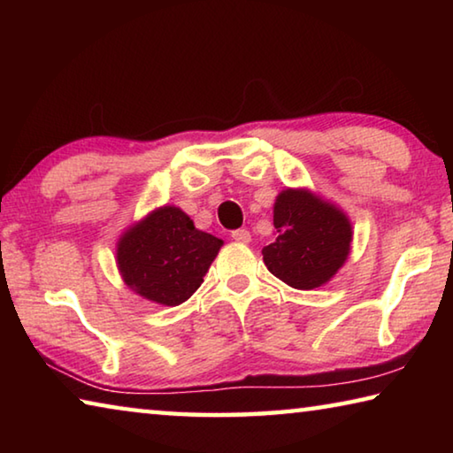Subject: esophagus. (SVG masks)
<instances>
[{
	"mask_svg": "<svg viewBox=\"0 0 453 453\" xmlns=\"http://www.w3.org/2000/svg\"><path fill=\"white\" fill-rule=\"evenodd\" d=\"M232 237L240 243H250L251 242V234L248 232V229H235V232H232Z\"/></svg>",
	"mask_w": 453,
	"mask_h": 453,
	"instance_id": "34e87169",
	"label": "esophagus"
}]
</instances>
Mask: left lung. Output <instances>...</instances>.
<instances>
[{
  "mask_svg": "<svg viewBox=\"0 0 453 453\" xmlns=\"http://www.w3.org/2000/svg\"><path fill=\"white\" fill-rule=\"evenodd\" d=\"M275 240L264 248V264L296 289L332 281L351 251L354 227L348 213L308 188L281 189L273 203Z\"/></svg>",
  "mask_w": 453,
  "mask_h": 453,
  "instance_id": "8db88e82",
  "label": "left lung"
}]
</instances>
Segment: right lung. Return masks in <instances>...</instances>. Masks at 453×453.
<instances>
[{
  "label": "right lung",
  "mask_w": 453,
  "mask_h": 453,
  "mask_svg": "<svg viewBox=\"0 0 453 453\" xmlns=\"http://www.w3.org/2000/svg\"><path fill=\"white\" fill-rule=\"evenodd\" d=\"M224 242L194 226L178 205H162L121 232L116 264L134 294L159 305H180L202 286Z\"/></svg>",
  "instance_id": "add662e5"
}]
</instances>
